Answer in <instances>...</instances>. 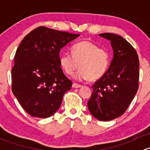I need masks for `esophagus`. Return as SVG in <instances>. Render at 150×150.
Segmentation results:
<instances>
[{
  "mask_svg": "<svg viewBox=\"0 0 150 150\" xmlns=\"http://www.w3.org/2000/svg\"><path fill=\"white\" fill-rule=\"evenodd\" d=\"M81 87H82V86L80 84L76 83H74L72 84V88H81Z\"/></svg>",
  "mask_w": 150,
  "mask_h": 150,
  "instance_id": "obj_1",
  "label": "esophagus"
}]
</instances>
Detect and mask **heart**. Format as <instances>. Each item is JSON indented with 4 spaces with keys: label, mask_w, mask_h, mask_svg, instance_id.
Masks as SVG:
<instances>
[{
    "label": "heart",
    "mask_w": 150,
    "mask_h": 150,
    "mask_svg": "<svg viewBox=\"0 0 150 150\" xmlns=\"http://www.w3.org/2000/svg\"><path fill=\"white\" fill-rule=\"evenodd\" d=\"M72 54L65 53L60 57L62 69L69 76H72L79 67L81 69L77 78L96 81L103 76L108 68L110 57L107 50L90 41L85 40L74 45Z\"/></svg>",
    "instance_id": "obj_1"
}]
</instances>
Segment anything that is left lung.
I'll return each instance as SVG.
<instances>
[{"label": "left lung", "instance_id": "left-lung-1", "mask_svg": "<svg viewBox=\"0 0 150 150\" xmlns=\"http://www.w3.org/2000/svg\"><path fill=\"white\" fill-rule=\"evenodd\" d=\"M114 51L108 70L92 86L88 107L95 118L109 121L122 115L135 96L139 81V60L134 48L121 36L101 33Z\"/></svg>", "mask_w": 150, "mask_h": 150}]
</instances>
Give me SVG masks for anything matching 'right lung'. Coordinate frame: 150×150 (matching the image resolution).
I'll return each instance as SVG.
<instances>
[{
  "label": "right lung",
  "mask_w": 150,
  "mask_h": 150,
  "mask_svg": "<svg viewBox=\"0 0 150 150\" xmlns=\"http://www.w3.org/2000/svg\"><path fill=\"white\" fill-rule=\"evenodd\" d=\"M79 34L40 26L28 33L18 47L11 69L12 92L33 117L46 118L59 108L72 82L60 65L59 51Z\"/></svg>",
  "instance_id": "1"
}]
</instances>
